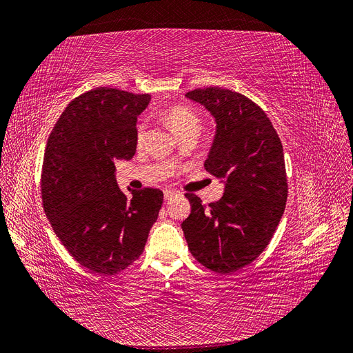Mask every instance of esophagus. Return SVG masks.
<instances>
[{"mask_svg":"<svg viewBox=\"0 0 353 353\" xmlns=\"http://www.w3.org/2000/svg\"><path fill=\"white\" fill-rule=\"evenodd\" d=\"M176 194H177V192L173 190V189H165L164 190V198L165 199H172L173 196H176Z\"/></svg>","mask_w":353,"mask_h":353,"instance_id":"obj_1","label":"esophagus"}]
</instances>
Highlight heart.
<instances>
[{
	"label": "heart",
	"instance_id": "obj_1",
	"mask_svg": "<svg viewBox=\"0 0 353 353\" xmlns=\"http://www.w3.org/2000/svg\"><path fill=\"white\" fill-rule=\"evenodd\" d=\"M165 119L168 125L177 135L186 132L189 129H199V117L193 110L186 106H173L165 112ZM145 123H139L138 126V139L141 141L145 135Z\"/></svg>",
	"mask_w": 353,
	"mask_h": 353
}]
</instances>
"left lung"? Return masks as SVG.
Wrapping results in <instances>:
<instances>
[{"label": "left lung", "mask_w": 353, "mask_h": 353, "mask_svg": "<svg viewBox=\"0 0 353 353\" xmlns=\"http://www.w3.org/2000/svg\"><path fill=\"white\" fill-rule=\"evenodd\" d=\"M186 97L215 117L205 168L225 189L223 198L208 206L186 193L192 211L181 228L192 256L227 275L262 254L282 218L288 198L282 142L268 114L237 91L208 87Z\"/></svg>", "instance_id": "left-lung-1"}]
</instances>
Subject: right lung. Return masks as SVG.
<instances>
[{"label":"right lung","mask_w":353,"mask_h":353,"mask_svg":"<svg viewBox=\"0 0 353 353\" xmlns=\"http://www.w3.org/2000/svg\"><path fill=\"white\" fill-rule=\"evenodd\" d=\"M150 100L117 88L90 90L65 108L45 148V214L68 253L101 275L138 260L163 205L160 189L126 194L114 177V161L135 155L137 117Z\"/></svg>","instance_id":"add662e5"}]
</instances>
